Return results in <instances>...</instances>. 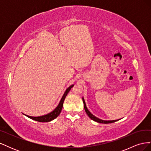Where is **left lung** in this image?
Segmentation results:
<instances>
[{"instance_id": "8db88e82", "label": "left lung", "mask_w": 151, "mask_h": 151, "mask_svg": "<svg viewBox=\"0 0 151 151\" xmlns=\"http://www.w3.org/2000/svg\"><path fill=\"white\" fill-rule=\"evenodd\" d=\"M83 103H84V109L86 111V113H87V115H88V116L91 118V120H93L95 122H98V123H114L116 121H118V120H101L99 119V118L96 117L94 115H93L92 113H91L89 110L88 108H87L86 106V103H85V101L84 99V98L83 97Z\"/></svg>"}]
</instances>
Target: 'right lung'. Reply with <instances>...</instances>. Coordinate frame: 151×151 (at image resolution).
<instances>
[{"label": "right lung", "instance_id": "add662e5", "mask_svg": "<svg viewBox=\"0 0 151 151\" xmlns=\"http://www.w3.org/2000/svg\"><path fill=\"white\" fill-rule=\"evenodd\" d=\"M73 86H74V84L70 86V87H68V88L65 91L64 94H63V96L60 100V103H59L58 105L57 106V107L54 110H53L52 112H50V113L47 114V115L40 116H31L24 115H24H26L27 117L31 118V119H32V120H34L35 121L40 122H50V121L54 120L55 118H56L59 115H60V113L62 111V107H63V101H64L66 96L67 95L68 92L70 91L71 88Z\"/></svg>", "mask_w": 151, "mask_h": 151}]
</instances>
